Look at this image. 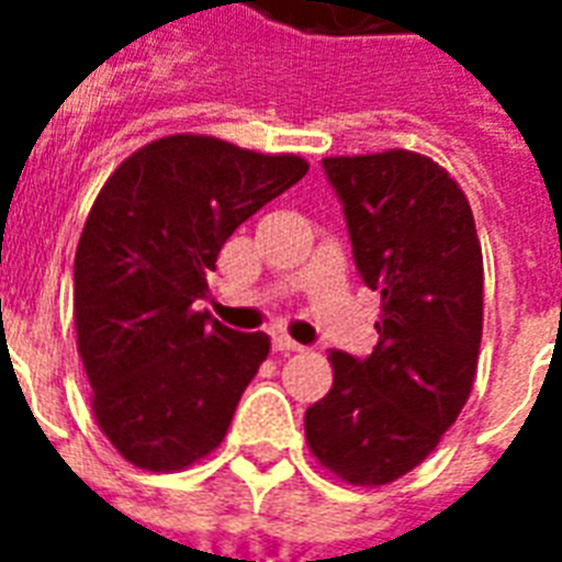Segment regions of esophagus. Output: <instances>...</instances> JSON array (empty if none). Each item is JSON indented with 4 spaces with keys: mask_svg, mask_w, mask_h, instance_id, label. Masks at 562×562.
<instances>
[{
    "mask_svg": "<svg viewBox=\"0 0 562 562\" xmlns=\"http://www.w3.org/2000/svg\"><path fill=\"white\" fill-rule=\"evenodd\" d=\"M273 350H277V352H300L303 347H300L294 338H289V335H273Z\"/></svg>",
    "mask_w": 562,
    "mask_h": 562,
    "instance_id": "34e87169",
    "label": "esophagus"
}]
</instances>
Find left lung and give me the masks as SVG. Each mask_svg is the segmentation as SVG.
Wrapping results in <instances>:
<instances>
[{
	"instance_id": "1",
	"label": "left lung",
	"mask_w": 562,
	"mask_h": 562,
	"mask_svg": "<svg viewBox=\"0 0 562 562\" xmlns=\"http://www.w3.org/2000/svg\"><path fill=\"white\" fill-rule=\"evenodd\" d=\"M324 171L382 315L368 359L329 352L333 391L306 411V440L335 479L382 487L426 461L470 400L484 259L467 194L431 157H326Z\"/></svg>"
}]
</instances>
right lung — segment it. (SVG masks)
Instances as JSON below:
<instances>
[{
	"label": "right lung",
	"instance_id": "right-lung-1",
	"mask_svg": "<svg viewBox=\"0 0 562 562\" xmlns=\"http://www.w3.org/2000/svg\"><path fill=\"white\" fill-rule=\"evenodd\" d=\"M306 171L297 154L171 134L101 187L75 250V338L95 423L139 470H187L227 435L271 341L198 300L233 229Z\"/></svg>",
	"mask_w": 562,
	"mask_h": 562
}]
</instances>
